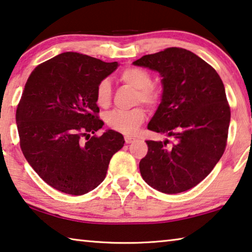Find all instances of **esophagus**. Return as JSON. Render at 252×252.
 Segmentation results:
<instances>
[{
	"instance_id": "obj_1",
	"label": "esophagus",
	"mask_w": 252,
	"mask_h": 252,
	"mask_svg": "<svg viewBox=\"0 0 252 252\" xmlns=\"http://www.w3.org/2000/svg\"><path fill=\"white\" fill-rule=\"evenodd\" d=\"M134 141H135V138L131 137V136H125V142H126V144H130V143H133Z\"/></svg>"
}]
</instances>
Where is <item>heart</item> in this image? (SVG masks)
I'll return each instance as SVG.
<instances>
[{"mask_svg":"<svg viewBox=\"0 0 252 252\" xmlns=\"http://www.w3.org/2000/svg\"><path fill=\"white\" fill-rule=\"evenodd\" d=\"M119 80L137 89L135 104L142 102L148 108H155L162 101V93L153 85L152 75L145 69L127 67L119 72ZM94 98L99 107L108 108L113 99V89L108 79H102L97 84ZM146 111L143 107H135L129 110H113L106 115V124L110 129L131 135L145 122Z\"/></svg>","mask_w":252,"mask_h":252,"instance_id":"heart-1","label":"heart"}]
</instances>
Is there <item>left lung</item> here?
Returning <instances> with one entry per match:
<instances>
[{
  "label": "left lung",
  "mask_w": 252,
  "mask_h": 252,
  "mask_svg": "<svg viewBox=\"0 0 252 252\" xmlns=\"http://www.w3.org/2000/svg\"><path fill=\"white\" fill-rule=\"evenodd\" d=\"M133 63L162 76V102L147 127L174 138L173 143L146 141L141 175L166 194L188 191L224 153L231 111L223 82L213 67L183 48H167Z\"/></svg>",
  "instance_id": "8db88e82"
}]
</instances>
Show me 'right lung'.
I'll return each instance as SVG.
<instances>
[{
  "label": "right lung",
  "mask_w": 252,
  "mask_h": 252,
  "mask_svg": "<svg viewBox=\"0 0 252 252\" xmlns=\"http://www.w3.org/2000/svg\"><path fill=\"white\" fill-rule=\"evenodd\" d=\"M118 67L78 52H63L31 72L16 108L20 147L41 179L71 195L86 194L106 177L124 146L115 130L101 136L94 92Z\"/></svg>",
  "instance_id": "right-lung-1"
}]
</instances>
